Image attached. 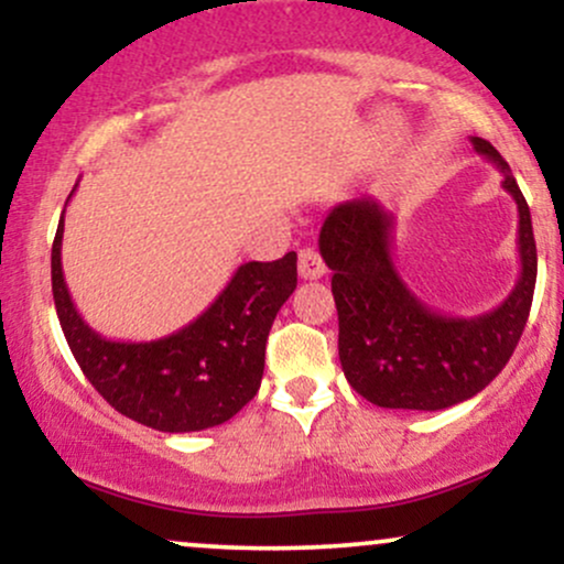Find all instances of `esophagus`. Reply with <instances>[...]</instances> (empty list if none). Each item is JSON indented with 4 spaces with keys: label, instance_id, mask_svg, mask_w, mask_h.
Wrapping results in <instances>:
<instances>
[{
    "label": "esophagus",
    "instance_id": "esophagus-1",
    "mask_svg": "<svg viewBox=\"0 0 564 564\" xmlns=\"http://www.w3.org/2000/svg\"><path fill=\"white\" fill-rule=\"evenodd\" d=\"M300 275L304 281H315V278L326 275V262L315 249H302L300 251Z\"/></svg>",
    "mask_w": 564,
    "mask_h": 564
}]
</instances>
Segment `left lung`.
Listing matches in <instances>:
<instances>
[{"label": "left lung", "mask_w": 564, "mask_h": 564, "mask_svg": "<svg viewBox=\"0 0 564 564\" xmlns=\"http://www.w3.org/2000/svg\"><path fill=\"white\" fill-rule=\"evenodd\" d=\"M471 145L503 174V191L520 215V278L488 313L453 318L408 289L392 257V215L377 198L336 204L323 219L318 246L334 270L341 371L379 408L443 411L475 398L509 364L525 332L539 270L528 200L488 140L471 138Z\"/></svg>", "instance_id": "1"}]
</instances>
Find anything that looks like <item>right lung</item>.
<instances>
[{
    "mask_svg": "<svg viewBox=\"0 0 564 564\" xmlns=\"http://www.w3.org/2000/svg\"><path fill=\"white\" fill-rule=\"evenodd\" d=\"M61 249L63 217L53 241L57 318L84 377L116 411L159 432H198L225 424L254 398L268 334L296 289V251L275 262L241 264L223 294L180 332L113 341L89 328L76 310Z\"/></svg>",
    "mask_w": 564,
    "mask_h": 564,
    "instance_id": "add662e5",
    "label": "right lung"
}]
</instances>
